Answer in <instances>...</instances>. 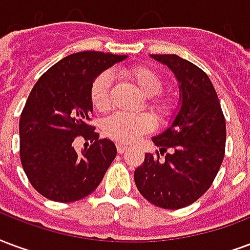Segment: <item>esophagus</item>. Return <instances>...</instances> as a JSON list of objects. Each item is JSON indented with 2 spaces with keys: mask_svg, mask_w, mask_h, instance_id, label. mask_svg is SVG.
Instances as JSON below:
<instances>
[{
  "mask_svg": "<svg viewBox=\"0 0 250 250\" xmlns=\"http://www.w3.org/2000/svg\"><path fill=\"white\" fill-rule=\"evenodd\" d=\"M116 147H117V152L120 153V154L125 152V150H126V149H127L126 145H125V144H123V143H117V144H116Z\"/></svg>",
  "mask_w": 250,
  "mask_h": 250,
  "instance_id": "34e87169",
  "label": "esophagus"
}]
</instances>
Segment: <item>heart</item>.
<instances>
[{
	"mask_svg": "<svg viewBox=\"0 0 250 250\" xmlns=\"http://www.w3.org/2000/svg\"><path fill=\"white\" fill-rule=\"evenodd\" d=\"M123 77L136 83L140 90L146 96L147 107L158 118L169 120L174 113V105L167 97L158 96L163 92L164 81L161 76L150 67L138 66L125 67L120 70ZM113 85V74L109 70L103 72L94 78L90 87V101L93 106L100 112H105L110 107V92ZM156 126L154 118L149 113L124 114L114 113L105 120L104 132L107 137L124 144H133L141 136L150 133Z\"/></svg>",
	"mask_w": 250,
	"mask_h": 250,
	"instance_id": "obj_1",
	"label": "heart"
}]
</instances>
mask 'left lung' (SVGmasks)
<instances>
[{"instance_id":"1","label":"left lung","mask_w":250,"mask_h":250,"mask_svg":"<svg viewBox=\"0 0 250 250\" xmlns=\"http://www.w3.org/2000/svg\"><path fill=\"white\" fill-rule=\"evenodd\" d=\"M152 57L176 74L181 109L172 125L152 138L160 150L145 154L143 165L134 170V181L153 205L181 209L197 201L217 176L225 154V117L214 86L202 69L176 54ZM160 152L167 153L164 160H159Z\"/></svg>"}]
</instances>
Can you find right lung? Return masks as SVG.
<instances>
[{
	"label": "right lung",
	"mask_w": 250,
	"mask_h": 250,
	"mask_svg": "<svg viewBox=\"0 0 250 250\" xmlns=\"http://www.w3.org/2000/svg\"><path fill=\"white\" fill-rule=\"evenodd\" d=\"M103 52H80L54 63L29 94L20 118V157L28 180L43 197L73 202L100 185L117 154L116 145L89 125L90 87L100 73L125 60ZM90 139L81 153L71 144Z\"/></svg>",
	"instance_id": "obj_1"
}]
</instances>
